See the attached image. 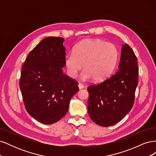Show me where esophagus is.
Segmentation results:
<instances>
[{"label": "esophagus", "instance_id": "esophagus-1", "mask_svg": "<svg viewBox=\"0 0 156 156\" xmlns=\"http://www.w3.org/2000/svg\"><path fill=\"white\" fill-rule=\"evenodd\" d=\"M77 86H78V87H79V89H83V88L84 87L83 84H81V83H79V84H77Z\"/></svg>", "mask_w": 156, "mask_h": 156}]
</instances>
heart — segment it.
<instances>
[{"label": "heart", "instance_id": "b5f03b06", "mask_svg": "<svg viewBox=\"0 0 156 156\" xmlns=\"http://www.w3.org/2000/svg\"><path fill=\"white\" fill-rule=\"evenodd\" d=\"M119 50L115 44L98 39H87L75 46L73 52L64 58L67 73L74 79L83 68L82 79L92 78L95 81H101L108 77L114 70Z\"/></svg>", "mask_w": 156, "mask_h": 156}]
</instances>
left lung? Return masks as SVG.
I'll return each instance as SVG.
<instances>
[{"label":"left lung","instance_id":"left-lung-1","mask_svg":"<svg viewBox=\"0 0 156 156\" xmlns=\"http://www.w3.org/2000/svg\"><path fill=\"white\" fill-rule=\"evenodd\" d=\"M137 58L125 44L122 47L117 72L103 82L88 87V112L93 122L103 127L120 122L133 107L138 84Z\"/></svg>","mask_w":156,"mask_h":156}]
</instances>
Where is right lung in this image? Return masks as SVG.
<instances>
[{
    "label": "right lung",
    "mask_w": 156,
    "mask_h": 156,
    "mask_svg": "<svg viewBox=\"0 0 156 156\" xmlns=\"http://www.w3.org/2000/svg\"><path fill=\"white\" fill-rule=\"evenodd\" d=\"M64 38L48 37L33 49L21 73L20 89L26 110L34 119L52 124L66 114L77 82L64 74Z\"/></svg>",
    "instance_id": "add662e5"
}]
</instances>
